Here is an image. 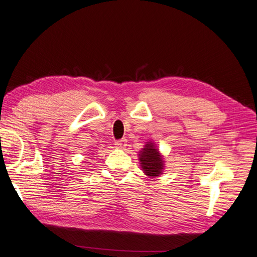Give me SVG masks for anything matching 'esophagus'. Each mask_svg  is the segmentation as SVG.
I'll use <instances>...</instances> for the list:
<instances>
[{
  "instance_id": "1",
  "label": "esophagus",
  "mask_w": 257,
  "mask_h": 257,
  "mask_svg": "<svg viewBox=\"0 0 257 257\" xmlns=\"http://www.w3.org/2000/svg\"><path fill=\"white\" fill-rule=\"evenodd\" d=\"M114 146L115 148H120V149H123L125 146H127V139H120V140H117V142L114 143Z\"/></svg>"
}]
</instances>
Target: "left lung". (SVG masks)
Segmentation results:
<instances>
[{"instance_id":"8db88e82","label":"left lung","mask_w":257,"mask_h":257,"mask_svg":"<svg viewBox=\"0 0 257 257\" xmlns=\"http://www.w3.org/2000/svg\"><path fill=\"white\" fill-rule=\"evenodd\" d=\"M139 160L144 173L150 178L158 177L160 174H163L165 167L163 156L159 154L153 143H147L145 148L140 150Z\"/></svg>"}]
</instances>
